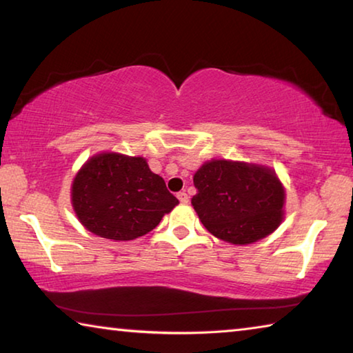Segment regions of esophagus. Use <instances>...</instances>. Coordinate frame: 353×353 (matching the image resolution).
Masks as SVG:
<instances>
[{"mask_svg":"<svg viewBox=\"0 0 353 353\" xmlns=\"http://www.w3.org/2000/svg\"><path fill=\"white\" fill-rule=\"evenodd\" d=\"M177 199L182 202V204H187L188 202V194L185 193V191H181V193H177Z\"/></svg>","mask_w":353,"mask_h":353,"instance_id":"1","label":"esophagus"}]
</instances>
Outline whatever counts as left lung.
<instances>
[{"mask_svg": "<svg viewBox=\"0 0 353 353\" xmlns=\"http://www.w3.org/2000/svg\"><path fill=\"white\" fill-rule=\"evenodd\" d=\"M191 199L201 223L219 240L250 244L266 238L285 218V187L270 166L212 159L194 172Z\"/></svg>", "mask_w": 353, "mask_h": 353, "instance_id": "1", "label": "left lung"}]
</instances>
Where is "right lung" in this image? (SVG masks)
Segmentation results:
<instances>
[{
  "label": "right lung",
  "instance_id": "obj_1",
  "mask_svg": "<svg viewBox=\"0 0 353 353\" xmlns=\"http://www.w3.org/2000/svg\"><path fill=\"white\" fill-rule=\"evenodd\" d=\"M177 204L146 159L119 152L94 154L71 183V205L79 223L113 241L146 235Z\"/></svg>",
  "mask_w": 353,
  "mask_h": 353
}]
</instances>
